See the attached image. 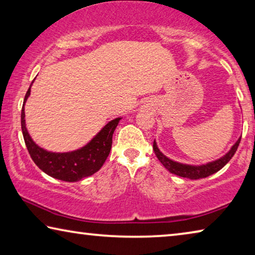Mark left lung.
<instances>
[{
  "label": "left lung",
  "instance_id": "1",
  "mask_svg": "<svg viewBox=\"0 0 255 255\" xmlns=\"http://www.w3.org/2000/svg\"><path fill=\"white\" fill-rule=\"evenodd\" d=\"M240 141H241V137L236 140V143L232 146V148L228 150L224 156L216 159V161L202 164V165H190V164L179 163L169 157H166L165 155L158 149L157 144L155 140L153 143V149H154L155 155H156L158 158V161L161 162L164 165V167H165L167 171H170L171 173L182 176V178H188L190 180H198V179L207 178V176L214 174L216 172H218L219 170L223 169V167L231 161V158L234 156V154L237 150V147H239L240 145Z\"/></svg>",
  "mask_w": 255,
  "mask_h": 255
}]
</instances>
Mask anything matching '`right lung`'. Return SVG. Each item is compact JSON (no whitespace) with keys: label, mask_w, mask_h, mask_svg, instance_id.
Listing matches in <instances>:
<instances>
[{"label":"right lung","mask_w":255,"mask_h":255,"mask_svg":"<svg viewBox=\"0 0 255 255\" xmlns=\"http://www.w3.org/2000/svg\"><path fill=\"white\" fill-rule=\"evenodd\" d=\"M32 83L30 84L23 100V107L21 110V128L25 146L34 164L51 178L66 182H76L96 173L101 169L110 153L112 135L122 118H116L108 123L88 144L80 149L66 153L48 152L34 143L25 127L24 103L30 96Z\"/></svg>","instance_id":"right-lung-1"}]
</instances>
